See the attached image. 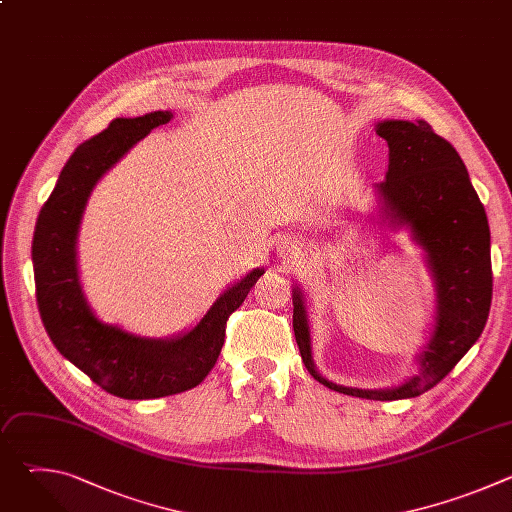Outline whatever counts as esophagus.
<instances>
[{"label":"esophagus","instance_id":"obj_1","mask_svg":"<svg viewBox=\"0 0 512 512\" xmlns=\"http://www.w3.org/2000/svg\"><path fill=\"white\" fill-rule=\"evenodd\" d=\"M277 249H279V255L285 259H294L300 251V243L296 239H287V237H281L277 241Z\"/></svg>","mask_w":512,"mask_h":512}]
</instances>
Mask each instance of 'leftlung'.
Here are the masks:
<instances>
[{
	"label": "left lung",
	"mask_w": 512,
	"mask_h": 512,
	"mask_svg": "<svg viewBox=\"0 0 512 512\" xmlns=\"http://www.w3.org/2000/svg\"><path fill=\"white\" fill-rule=\"evenodd\" d=\"M389 145V170L375 186L381 218L407 227L425 251L435 281V316L417 354L419 373L393 389H352L322 377L312 360L310 324L302 289L294 287V332L308 373L324 387L373 401L417 397L440 383L480 338L492 302L490 229L484 206L454 145L423 119L377 123Z\"/></svg>",
	"instance_id": "left-lung-1"
}]
</instances>
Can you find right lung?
I'll list each match as a JSON object with an SVG mask.
<instances>
[{
  "mask_svg": "<svg viewBox=\"0 0 512 512\" xmlns=\"http://www.w3.org/2000/svg\"><path fill=\"white\" fill-rule=\"evenodd\" d=\"M172 117L170 111L117 117L79 145L40 210L32 241L36 300L52 344L93 383L121 399H158L200 385L221 354L229 316L265 273L261 267L249 271L192 330L174 338H143L105 324L87 304L77 267V237L87 200L105 172Z\"/></svg>",
  "mask_w": 512,
  "mask_h": 512,
  "instance_id": "right-lung-1",
  "label": "right lung"
}]
</instances>
